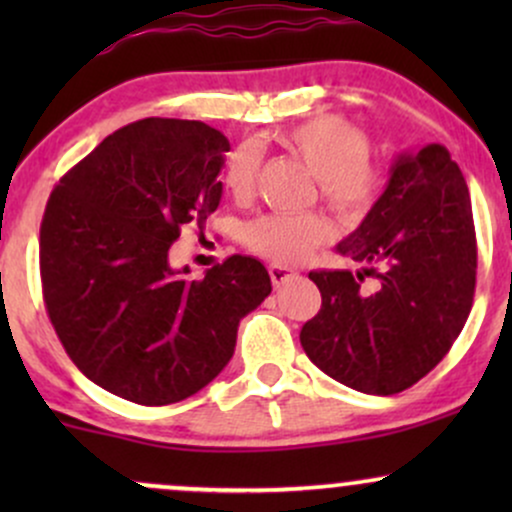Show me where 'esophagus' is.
<instances>
[{
    "label": "esophagus",
    "instance_id": "34e87169",
    "mask_svg": "<svg viewBox=\"0 0 512 512\" xmlns=\"http://www.w3.org/2000/svg\"><path fill=\"white\" fill-rule=\"evenodd\" d=\"M293 276H296V272H293V269H289V267H281V264H272V267H269V279H272L274 289L284 286L286 281L293 279Z\"/></svg>",
    "mask_w": 512,
    "mask_h": 512
}]
</instances>
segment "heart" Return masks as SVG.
<instances>
[{
    "instance_id": "1",
    "label": "heart",
    "mask_w": 512,
    "mask_h": 512,
    "mask_svg": "<svg viewBox=\"0 0 512 512\" xmlns=\"http://www.w3.org/2000/svg\"><path fill=\"white\" fill-rule=\"evenodd\" d=\"M279 142L301 158L315 175L320 197L346 221H361L378 204L385 173L370 158V137L354 122L337 115L310 117L279 134ZM262 154L257 144H238L223 163V185L233 199L245 202L255 192ZM334 226L327 216L262 214L240 226V243L274 264H298L320 245L330 243Z\"/></svg>"
}]
</instances>
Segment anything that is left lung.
<instances>
[{
	"label": "left lung",
	"mask_w": 512,
	"mask_h": 512,
	"mask_svg": "<svg viewBox=\"0 0 512 512\" xmlns=\"http://www.w3.org/2000/svg\"><path fill=\"white\" fill-rule=\"evenodd\" d=\"M337 250L361 269L308 274L322 305L301 330L305 354L337 383L397 395L443 361L474 301L472 202L448 149L399 156L383 197Z\"/></svg>",
	"instance_id": "left-lung-1"
}]
</instances>
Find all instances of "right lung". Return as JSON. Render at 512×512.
Returning <instances> with one entry per match:
<instances>
[{"mask_svg": "<svg viewBox=\"0 0 512 512\" xmlns=\"http://www.w3.org/2000/svg\"><path fill=\"white\" fill-rule=\"evenodd\" d=\"M228 149L199 120L146 117L105 137L52 190L40 223L45 308L74 366L117 397L163 407L195 395L272 291L255 257L233 255L195 281L168 262L180 228L219 207Z\"/></svg>", "mask_w": 512, "mask_h": 512, "instance_id": "obj_1", "label": "right lung"}]
</instances>
